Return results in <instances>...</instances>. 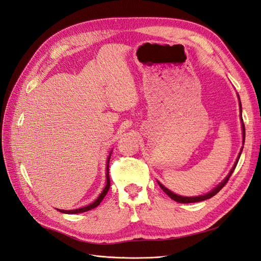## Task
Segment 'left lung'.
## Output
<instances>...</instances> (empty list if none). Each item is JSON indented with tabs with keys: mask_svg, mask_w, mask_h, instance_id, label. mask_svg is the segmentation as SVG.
<instances>
[{
	"mask_svg": "<svg viewBox=\"0 0 261 261\" xmlns=\"http://www.w3.org/2000/svg\"><path fill=\"white\" fill-rule=\"evenodd\" d=\"M239 99H240V97H239ZM240 110H241V116H242V105H241V101H240ZM241 120H242L243 143H244V141H245V126H244L243 118H242V117H241ZM242 150H243V148H242ZM241 152H242V151H241ZM241 152H240V154H239V156H238V160H236L235 164L233 165L232 170L230 171V173H228V175L225 177V179L222 181V183H220V185H218L215 189H212V191H211L210 193H208V194H206V195L198 196V197H183V196H178V195H176V194H174V193H172L171 191H169L168 188H165L161 183H159V181H158V184H159V186L161 187V189H162V191H163L165 194H167L168 196H170L173 200H175V201H177V202H181V203H191V202H198V201H202V200L209 199V198H211V197H213L215 195H217V194L221 191V189H222V188L225 186V184L227 183L228 178L231 177L232 173L234 172V170H235V168H236V165H238V162H239V160H240V156H241Z\"/></svg>",
	"mask_w": 261,
	"mask_h": 261,
	"instance_id": "obj_1",
	"label": "left lung"
}]
</instances>
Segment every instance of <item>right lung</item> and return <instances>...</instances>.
Returning a JSON list of instances; mask_svg holds the SVG:
<instances>
[{
	"label": "right lung",
	"instance_id": "obj_1",
	"mask_svg": "<svg viewBox=\"0 0 261 261\" xmlns=\"http://www.w3.org/2000/svg\"><path fill=\"white\" fill-rule=\"evenodd\" d=\"M110 156H111V152H110V155H109V158H108V164H107V185H106L103 191H102V193L100 194V196L96 199V201H93L92 203H90L89 206H86V207H83V208H80V209H75V210H60L61 212H63V213H68V215H69V213H70V215H72V213H82V212L91 210V209H93V208H96L97 206H99L100 202L102 201V199H103L105 196L107 195V193H108V191H109V188H110V185H111V184H110V175H109V162H110Z\"/></svg>",
	"mask_w": 261,
	"mask_h": 261
}]
</instances>
